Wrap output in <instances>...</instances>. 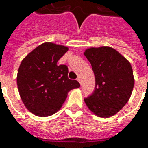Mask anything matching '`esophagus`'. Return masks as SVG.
I'll return each instance as SVG.
<instances>
[{"label": "esophagus", "instance_id": "34e87169", "mask_svg": "<svg viewBox=\"0 0 148 148\" xmlns=\"http://www.w3.org/2000/svg\"><path fill=\"white\" fill-rule=\"evenodd\" d=\"M77 82H79V83L81 84V78H80V77H77Z\"/></svg>", "mask_w": 148, "mask_h": 148}]
</instances>
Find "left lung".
Segmentation results:
<instances>
[{
	"instance_id": "8db88e82",
	"label": "left lung",
	"mask_w": 148,
	"mask_h": 148,
	"mask_svg": "<svg viewBox=\"0 0 148 148\" xmlns=\"http://www.w3.org/2000/svg\"><path fill=\"white\" fill-rule=\"evenodd\" d=\"M84 55L92 66L95 76V89L84 101L97 116H112L130 98L134 87L132 66L110 47H91Z\"/></svg>"
}]
</instances>
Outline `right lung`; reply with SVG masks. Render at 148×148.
<instances>
[{"label": "right lung", "mask_w": 148, "mask_h": 148, "mask_svg": "<svg viewBox=\"0 0 148 148\" xmlns=\"http://www.w3.org/2000/svg\"><path fill=\"white\" fill-rule=\"evenodd\" d=\"M68 47L44 42L22 60L17 74V86L24 106L38 116H49L58 111L67 93L80 86L68 78V67L57 62Z\"/></svg>", "instance_id": "1"}]
</instances>
